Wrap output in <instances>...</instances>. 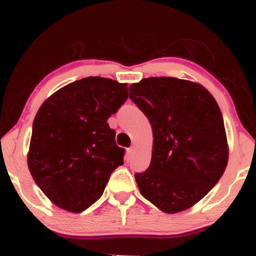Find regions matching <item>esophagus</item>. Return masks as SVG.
Listing matches in <instances>:
<instances>
[{"label": "esophagus", "mask_w": 256, "mask_h": 256, "mask_svg": "<svg viewBox=\"0 0 256 256\" xmlns=\"http://www.w3.org/2000/svg\"><path fill=\"white\" fill-rule=\"evenodd\" d=\"M134 146H131V148H128V156H131V155L134 154Z\"/></svg>", "instance_id": "1"}]
</instances>
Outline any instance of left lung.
<instances>
[{
    "instance_id": "obj_1",
    "label": "left lung",
    "mask_w": 256,
    "mask_h": 256,
    "mask_svg": "<svg viewBox=\"0 0 256 256\" xmlns=\"http://www.w3.org/2000/svg\"><path fill=\"white\" fill-rule=\"evenodd\" d=\"M128 98L148 118L154 138L150 165L134 174L140 192L168 214L192 207L228 166V138L216 98L201 84L172 77L134 83Z\"/></svg>"
}]
</instances>
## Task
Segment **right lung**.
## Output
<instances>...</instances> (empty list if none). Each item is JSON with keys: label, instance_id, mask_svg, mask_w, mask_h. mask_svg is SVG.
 <instances>
[{"label": "right lung", "instance_id": "1", "mask_svg": "<svg viewBox=\"0 0 256 256\" xmlns=\"http://www.w3.org/2000/svg\"><path fill=\"white\" fill-rule=\"evenodd\" d=\"M128 84L88 77L64 85L38 110L28 166L55 206L80 213L101 198L124 149L107 120L128 100Z\"/></svg>", "mask_w": 256, "mask_h": 256}]
</instances>
